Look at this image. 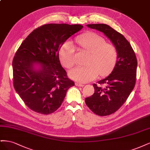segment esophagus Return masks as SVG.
I'll use <instances>...</instances> for the list:
<instances>
[{"label": "esophagus", "mask_w": 150, "mask_h": 150, "mask_svg": "<svg viewBox=\"0 0 150 150\" xmlns=\"http://www.w3.org/2000/svg\"><path fill=\"white\" fill-rule=\"evenodd\" d=\"M76 85L77 86H80V87H83V86H84V84H81V83H77L76 84Z\"/></svg>", "instance_id": "esophagus-1"}]
</instances>
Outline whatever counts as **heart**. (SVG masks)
I'll return each instance as SVG.
<instances>
[{
  "instance_id": "obj_1",
  "label": "heart",
  "mask_w": 150,
  "mask_h": 150,
  "mask_svg": "<svg viewBox=\"0 0 150 150\" xmlns=\"http://www.w3.org/2000/svg\"><path fill=\"white\" fill-rule=\"evenodd\" d=\"M76 41L81 47L90 52L86 66H78L69 71L71 78L81 83H87L96 79L98 74H108L115 67L117 57L116 47L106 42L101 35L90 33L79 35ZM59 58L66 68L72 67L76 62V47L71 40H67L59 50Z\"/></svg>"
}]
</instances>
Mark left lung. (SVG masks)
I'll use <instances>...</instances> for the list:
<instances>
[{
	"label": "left lung",
	"instance_id": "8db88e82",
	"mask_svg": "<svg viewBox=\"0 0 150 150\" xmlns=\"http://www.w3.org/2000/svg\"><path fill=\"white\" fill-rule=\"evenodd\" d=\"M89 28L104 33L116 47L117 62L106 78L93 84L94 93L85 103L95 114L110 115L123 105L134 88L137 79V59L130 43L121 33L106 24H88Z\"/></svg>",
	"mask_w": 150,
	"mask_h": 150
}]
</instances>
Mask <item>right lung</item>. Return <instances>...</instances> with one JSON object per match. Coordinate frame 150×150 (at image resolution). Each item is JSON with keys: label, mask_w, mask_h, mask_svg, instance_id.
I'll list each match as a JSON object with an SVG mask.
<instances>
[{"label": "right lung", "mask_w": 150, "mask_h": 150, "mask_svg": "<svg viewBox=\"0 0 150 150\" xmlns=\"http://www.w3.org/2000/svg\"><path fill=\"white\" fill-rule=\"evenodd\" d=\"M83 28L79 24H44L34 29L22 42L12 61L13 84L31 110L49 115L61 106L74 82L61 66L59 52L72 35ZM41 69L35 71L34 64Z\"/></svg>", "instance_id": "obj_1"}]
</instances>
